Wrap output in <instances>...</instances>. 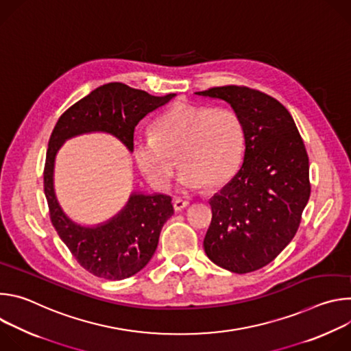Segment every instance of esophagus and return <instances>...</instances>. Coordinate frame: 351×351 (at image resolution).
Segmentation results:
<instances>
[{"label": "esophagus", "mask_w": 351, "mask_h": 351, "mask_svg": "<svg viewBox=\"0 0 351 351\" xmlns=\"http://www.w3.org/2000/svg\"><path fill=\"white\" fill-rule=\"evenodd\" d=\"M190 203L187 202V199H182V198H175L173 199V208L175 211H182L183 208H186Z\"/></svg>", "instance_id": "1"}]
</instances>
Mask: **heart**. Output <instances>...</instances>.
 <instances>
[{
  "instance_id": "b5f03b06",
  "label": "heart",
  "mask_w": 351,
  "mask_h": 351,
  "mask_svg": "<svg viewBox=\"0 0 351 351\" xmlns=\"http://www.w3.org/2000/svg\"><path fill=\"white\" fill-rule=\"evenodd\" d=\"M244 144V125L233 110L178 103L156 121L154 134L133 140V157L144 179L164 191L178 156V186L189 191L229 182L240 168Z\"/></svg>"
}]
</instances>
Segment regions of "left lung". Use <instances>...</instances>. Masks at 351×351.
Instances as JSON below:
<instances>
[{"label":"left lung","instance_id":"left-lung-1","mask_svg":"<svg viewBox=\"0 0 351 351\" xmlns=\"http://www.w3.org/2000/svg\"><path fill=\"white\" fill-rule=\"evenodd\" d=\"M226 101L245 132L243 165L211 199L207 257L234 274L274 261L294 237L310 193L308 156L289 111L274 97L244 86L195 93Z\"/></svg>","mask_w":351,"mask_h":351}]
</instances>
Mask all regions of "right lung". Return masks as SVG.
Listing matches in <instances>:
<instances>
[{"label": "right lung", "mask_w": 351, "mask_h": 351, "mask_svg": "<svg viewBox=\"0 0 351 351\" xmlns=\"http://www.w3.org/2000/svg\"><path fill=\"white\" fill-rule=\"evenodd\" d=\"M175 95L156 97L118 82L99 86L60 117L49 137L44 167L49 218L77 263L98 278L126 279L148 264L157 250L164 223L173 215L172 198L167 194L133 191L114 218L97 226H82L68 218L57 199L56 156L65 140L91 132L115 136L132 153L137 123Z\"/></svg>", "instance_id": "1"}]
</instances>
